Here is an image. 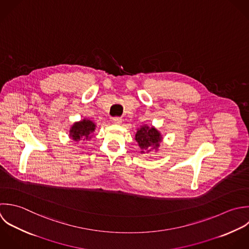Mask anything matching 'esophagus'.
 Returning <instances> with one entry per match:
<instances>
[{"instance_id": "esophagus-1", "label": "esophagus", "mask_w": 249, "mask_h": 249, "mask_svg": "<svg viewBox=\"0 0 249 249\" xmlns=\"http://www.w3.org/2000/svg\"><path fill=\"white\" fill-rule=\"evenodd\" d=\"M113 123L116 124V125H120L122 123V118H120V117L113 118Z\"/></svg>"}]
</instances>
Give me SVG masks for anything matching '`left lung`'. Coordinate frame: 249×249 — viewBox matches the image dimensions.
<instances>
[{"instance_id":"1","label":"left lung","mask_w":249,"mask_h":249,"mask_svg":"<svg viewBox=\"0 0 249 249\" xmlns=\"http://www.w3.org/2000/svg\"><path fill=\"white\" fill-rule=\"evenodd\" d=\"M135 141L141 147L142 154L149 153L151 151L157 152L160 143L163 142V136L154 126L150 127L147 124H142L137 129Z\"/></svg>"}]
</instances>
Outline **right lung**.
I'll list each match as a JSON object with an SVG mask.
<instances>
[{"mask_svg":"<svg viewBox=\"0 0 249 249\" xmlns=\"http://www.w3.org/2000/svg\"><path fill=\"white\" fill-rule=\"evenodd\" d=\"M97 124L88 118H83L80 121H75L69 130V138L74 142L89 141L94 137Z\"/></svg>","mask_w":249,"mask_h":249,"instance_id":"right-lung-1","label":"right lung"}]
</instances>
